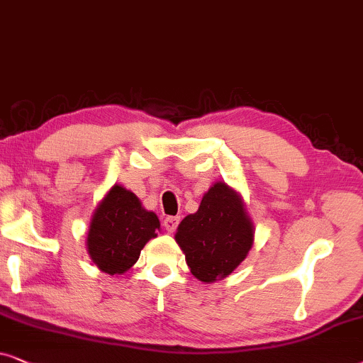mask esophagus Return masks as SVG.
Wrapping results in <instances>:
<instances>
[{"mask_svg":"<svg viewBox=\"0 0 363 363\" xmlns=\"http://www.w3.org/2000/svg\"><path fill=\"white\" fill-rule=\"evenodd\" d=\"M179 220H181V219H179L177 216H167L166 219H164V227H166L169 232H174L177 229Z\"/></svg>","mask_w":363,"mask_h":363,"instance_id":"1","label":"esophagus"}]
</instances>
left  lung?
Wrapping results in <instances>:
<instances>
[{
	"instance_id": "8db88e82",
	"label": "left lung",
	"mask_w": 363,
	"mask_h": 363,
	"mask_svg": "<svg viewBox=\"0 0 363 363\" xmlns=\"http://www.w3.org/2000/svg\"><path fill=\"white\" fill-rule=\"evenodd\" d=\"M176 240L192 275L202 282H214L227 277L247 257L254 227L239 196L224 182H216L196 214L179 224Z\"/></svg>"
}]
</instances>
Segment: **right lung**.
<instances>
[{"label": "right lung", "instance_id": "add662e5", "mask_svg": "<svg viewBox=\"0 0 363 363\" xmlns=\"http://www.w3.org/2000/svg\"><path fill=\"white\" fill-rule=\"evenodd\" d=\"M161 224L154 212L143 209L131 191L114 186L94 211L88 232V250L106 274H124L138 262L149 239Z\"/></svg>", "mask_w": 363, "mask_h": 363}]
</instances>
